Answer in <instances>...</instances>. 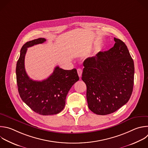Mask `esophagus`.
<instances>
[{
  "instance_id": "34e87169",
  "label": "esophagus",
  "mask_w": 148,
  "mask_h": 148,
  "mask_svg": "<svg viewBox=\"0 0 148 148\" xmlns=\"http://www.w3.org/2000/svg\"><path fill=\"white\" fill-rule=\"evenodd\" d=\"M77 73H78V76H79V77H81V75H82V69H77Z\"/></svg>"
}]
</instances>
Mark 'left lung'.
<instances>
[{
	"label": "left lung",
	"mask_w": 148,
	"mask_h": 148,
	"mask_svg": "<svg viewBox=\"0 0 148 148\" xmlns=\"http://www.w3.org/2000/svg\"><path fill=\"white\" fill-rule=\"evenodd\" d=\"M114 40L109 51L99 52L83 63L82 79L86 85L88 108L99 115L119 109L128 102L133 90V59L124 42Z\"/></svg>",
	"instance_id": "left-lung-1"
}]
</instances>
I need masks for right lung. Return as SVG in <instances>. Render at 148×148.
Segmentation results:
<instances>
[{
	"label": "right lung",
	"mask_w": 148,
	"mask_h": 148,
	"mask_svg": "<svg viewBox=\"0 0 148 148\" xmlns=\"http://www.w3.org/2000/svg\"><path fill=\"white\" fill-rule=\"evenodd\" d=\"M45 41V38H39L25 43L21 49L16 66L17 83L21 99L34 112L43 116L60 113L65 106L69 91L79 80L75 69L66 70L59 66L42 81L32 80L28 77L24 66L27 48Z\"/></svg>",
	"instance_id": "add662e5"
}]
</instances>
